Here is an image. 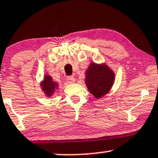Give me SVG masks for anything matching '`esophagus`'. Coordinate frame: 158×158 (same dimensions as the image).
<instances>
[{
  "mask_svg": "<svg viewBox=\"0 0 158 158\" xmlns=\"http://www.w3.org/2000/svg\"><path fill=\"white\" fill-rule=\"evenodd\" d=\"M67 82H69V83H74L75 82L76 79H75V78H74V76H67Z\"/></svg>",
  "mask_w": 158,
  "mask_h": 158,
  "instance_id": "1",
  "label": "esophagus"
}]
</instances>
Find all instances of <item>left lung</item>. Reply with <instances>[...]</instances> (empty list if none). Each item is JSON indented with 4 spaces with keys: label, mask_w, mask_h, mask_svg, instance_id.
Here are the masks:
<instances>
[{
    "label": "left lung",
    "mask_w": 158,
    "mask_h": 158,
    "mask_svg": "<svg viewBox=\"0 0 158 158\" xmlns=\"http://www.w3.org/2000/svg\"><path fill=\"white\" fill-rule=\"evenodd\" d=\"M85 83L89 92L100 99L110 91L115 79L112 69L106 63L91 62L85 73Z\"/></svg>",
    "instance_id": "1"
}]
</instances>
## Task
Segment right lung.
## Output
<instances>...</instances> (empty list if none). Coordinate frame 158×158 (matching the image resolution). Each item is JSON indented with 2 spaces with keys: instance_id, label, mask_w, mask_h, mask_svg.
Listing matches in <instances>:
<instances>
[{
  "instance_id": "add662e5",
  "label": "right lung",
  "mask_w": 158,
  "mask_h": 158,
  "mask_svg": "<svg viewBox=\"0 0 158 158\" xmlns=\"http://www.w3.org/2000/svg\"><path fill=\"white\" fill-rule=\"evenodd\" d=\"M40 86L41 88V91L44 93L45 96L50 98L58 91L59 84L58 82L54 81L51 76L48 74H45L43 79L40 82Z\"/></svg>"
}]
</instances>
